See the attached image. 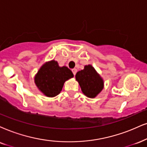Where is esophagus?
I'll list each match as a JSON object with an SVG mask.
<instances>
[{"instance_id":"1","label":"esophagus","mask_w":147,"mask_h":147,"mask_svg":"<svg viewBox=\"0 0 147 147\" xmlns=\"http://www.w3.org/2000/svg\"><path fill=\"white\" fill-rule=\"evenodd\" d=\"M72 73H73L74 76H75L76 75V73H77V70L76 69V68H73V69H72Z\"/></svg>"}]
</instances>
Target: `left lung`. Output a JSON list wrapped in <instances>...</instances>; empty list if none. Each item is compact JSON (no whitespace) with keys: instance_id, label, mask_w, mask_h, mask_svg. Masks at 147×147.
Here are the masks:
<instances>
[{"instance_id":"1","label":"left lung","mask_w":147,"mask_h":147,"mask_svg":"<svg viewBox=\"0 0 147 147\" xmlns=\"http://www.w3.org/2000/svg\"><path fill=\"white\" fill-rule=\"evenodd\" d=\"M75 77L83 93L87 97L95 98L102 90L103 80L91 65L85 66L84 69L77 72Z\"/></svg>"}]
</instances>
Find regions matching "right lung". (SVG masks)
Instances as JSON below:
<instances>
[{"label":"right lung","instance_id":"1","mask_svg":"<svg viewBox=\"0 0 147 147\" xmlns=\"http://www.w3.org/2000/svg\"><path fill=\"white\" fill-rule=\"evenodd\" d=\"M74 77L66 66L60 67L57 62L50 61L42 65L34 78L36 86L47 97H54L60 94L66 80Z\"/></svg>","mask_w":147,"mask_h":147}]
</instances>
